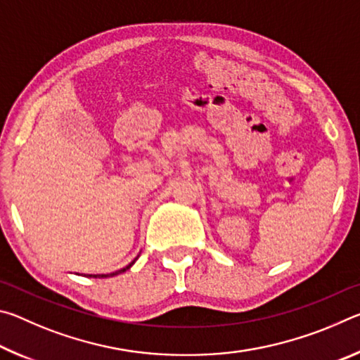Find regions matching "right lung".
<instances>
[{
    "instance_id": "obj_1",
    "label": "right lung",
    "mask_w": 360,
    "mask_h": 360,
    "mask_svg": "<svg viewBox=\"0 0 360 360\" xmlns=\"http://www.w3.org/2000/svg\"><path fill=\"white\" fill-rule=\"evenodd\" d=\"M136 259H138V257H136ZM136 259H135V260H133V262H131V264H129V265H127L125 268H122V270H117V271H114V273H109V275H89V276H90V278H92V276H94V278H108V276H115V275H119V273H124L125 270H129V268H130V266H131L133 264H135V262H136Z\"/></svg>"
}]
</instances>
